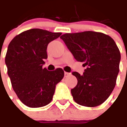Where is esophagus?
<instances>
[{"instance_id": "obj_1", "label": "esophagus", "mask_w": 127, "mask_h": 127, "mask_svg": "<svg viewBox=\"0 0 127 127\" xmlns=\"http://www.w3.org/2000/svg\"><path fill=\"white\" fill-rule=\"evenodd\" d=\"M64 75H65V76L66 77V76H68L69 75H70V73L67 72H64Z\"/></svg>"}]
</instances>
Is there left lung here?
<instances>
[{
	"mask_svg": "<svg viewBox=\"0 0 127 127\" xmlns=\"http://www.w3.org/2000/svg\"><path fill=\"white\" fill-rule=\"evenodd\" d=\"M60 38L76 61L87 66L82 75L72 72L78 81L71 90L74 100L89 107L101 105L115 88L119 72L121 56L116 42L107 35L94 31L65 33Z\"/></svg>",
	"mask_w": 127,
	"mask_h": 127,
	"instance_id": "8db88e82",
	"label": "left lung"
}]
</instances>
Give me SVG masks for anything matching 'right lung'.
I'll return each instance as SVG.
<instances>
[{
  "instance_id": "right-lung-1",
  "label": "right lung",
  "mask_w": 127,
  "mask_h": 127,
  "mask_svg": "<svg viewBox=\"0 0 127 127\" xmlns=\"http://www.w3.org/2000/svg\"><path fill=\"white\" fill-rule=\"evenodd\" d=\"M62 33L32 29L20 33L8 46L5 64L11 85L21 102L36 108L49 104L55 87L64 76L62 68H43L48 44Z\"/></svg>"
}]
</instances>
